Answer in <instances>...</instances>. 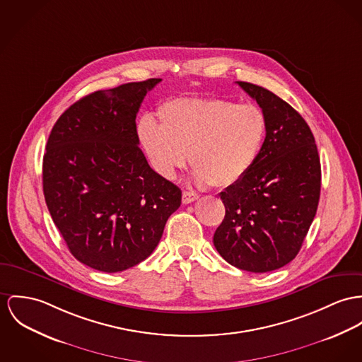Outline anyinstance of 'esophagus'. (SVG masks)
Returning <instances> with one entry per match:
<instances>
[{"instance_id":"34e87169","label":"esophagus","mask_w":362,"mask_h":362,"mask_svg":"<svg viewBox=\"0 0 362 362\" xmlns=\"http://www.w3.org/2000/svg\"><path fill=\"white\" fill-rule=\"evenodd\" d=\"M195 199H198V195L193 192H187V190L183 192V194H182L183 204H192V202H194Z\"/></svg>"}]
</instances>
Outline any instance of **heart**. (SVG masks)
Masks as SVG:
<instances>
[{"label":"heart","instance_id":"1","mask_svg":"<svg viewBox=\"0 0 362 362\" xmlns=\"http://www.w3.org/2000/svg\"><path fill=\"white\" fill-rule=\"evenodd\" d=\"M158 117L161 125L146 117L138 128L153 165L173 179L189 154L201 186L241 182L257 163L267 135L266 114L252 103L182 98L164 103Z\"/></svg>","mask_w":362,"mask_h":362}]
</instances>
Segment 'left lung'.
Listing matches in <instances>:
<instances>
[{"label": "left lung", "mask_w": 362, "mask_h": 362, "mask_svg": "<svg viewBox=\"0 0 362 362\" xmlns=\"http://www.w3.org/2000/svg\"><path fill=\"white\" fill-rule=\"evenodd\" d=\"M237 83L266 114L267 135L250 173L221 193L226 215L214 245L231 266L267 273L302 248L320 201L321 164L299 112L263 86Z\"/></svg>", "instance_id": "1"}]
</instances>
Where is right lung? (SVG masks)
<instances>
[{"mask_svg":"<svg viewBox=\"0 0 362 362\" xmlns=\"http://www.w3.org/2000/svg\"><path fill=\"white\" fill-rule=\"evenodd\" d=\"M161 78L96 90L56 121L42 163L52 221L85 266L118 273L158 245L182 192L140 150L136 114Z\"/></svg>","mask_w":362,"mask_h":362,"instance_id":"add662e5","label":"right lung"}]
</instances>
